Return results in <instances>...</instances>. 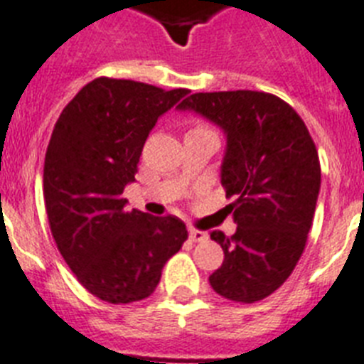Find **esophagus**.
Listing matches in <instances>:
<instances>
[{
  "mask_svg": "<svg viewBox=\"0 0 364 364\" xmlns=\"http://www.w3.org/2000/svg\"><path fill=\"white\" fill-rule=\"evenodd\" d=\"M204 239H208L206 232H203V230H197V228L189 230V241L198 243V241H204Z\"/></svg>",
  "mask_w": 364,
  "mask_h": 364,
  "instance_id": "1",
  "label": "esophagus"
}]
</instances>
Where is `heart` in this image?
<instances>
[{
    "instance_id": "1",
    "label": "heart",
    "mask_w": 364,
    "mask_h": 364,
    "mask_svg": "<svg viewBox=\"0 0 364 364\" xmlns=\"http://www.w3.org/2000/svg\"><path fill=\"white\" fill-rule=\"evenodd\" d=\"M204 130H212L210 127H206L204 123H195L193 129L189 130V132H204Z\"/></svg>"
}]
</instances>
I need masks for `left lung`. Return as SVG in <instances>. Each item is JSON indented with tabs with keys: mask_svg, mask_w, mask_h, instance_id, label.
I'll list each match as a JSON object with an SVG mask.
<instances>
[{
	"mask_svg": "<svg viewBox=\"0 0 364 364\" xmlns=\"http://www.w3.org/2000/svg\"><path fill=\"white\" fill-rule=\"evenodd\" d=\"M226 132L220 182L237 230L210 237L225 252L210 276L217 294L232 302H259L294 271L306 248L321 189V161L302 117L267 92L193 93L178 105Z\"/></svg>",
	"mask_w": 364,
	"mask_h": 364,
	"instance_id": "obj_1",
	"label": "left lung"
}]
</instances>
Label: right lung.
<instances>
[{"mask_svg": "<svg viewBox=\"0 0 364 364\" xmlns=\"http://www.w3.org/2000/svg\"><path fill=\"white\" fill-rule=\"evenodd\" d=\"M189 90L99 77L62 110L43 161V200L53 239L79 284L108 304L151 296L161 269L188 239L184 220L127 212L158 117Z\"/></svg>", "mask_w": 364, "mask_h": 364, "instance_id": "1", "label": "right lung"}]
</instances>
